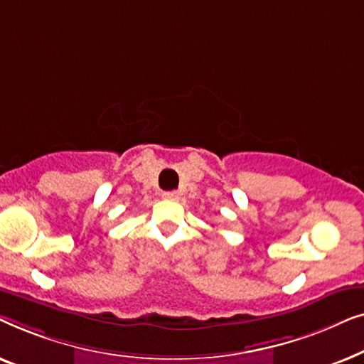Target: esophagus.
<instances>
[{
  "instance_id": "obj_1",
  "label": "esophagus",
  "mask_w": 364,
  "mask_h": 364,
  "mask_svg": "<svg viewBox=\"0 0 364 364\" xmlns=\"http://www.w3.org/2000/svg\"><path fill=\"white\" fill-rule=\"evenodd\" d=\"M162 197L166 198V200H178V198H181V193L177 191H171V192H164Z\"/></svg>"
}]
</instances>
